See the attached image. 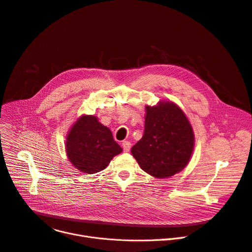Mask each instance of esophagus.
Masks as SVG:
<instances>
[{
	"mask_svg": "<svg viewBox=\"0 0 252 252\" xmlns=\"http://www.w3.org/2000/svg\"><path fill=\"white\" fill-rule=\"evenodd\" d=\"M122 145H123V149H124V151H125V152H128V151L130 150L131 144H130L129 142H127V141H124Z\"/></svg>",
	"mask_w": 252,
	"mask_h": 252,
	"instance_id": "esophagus-1",
	"label": "esophagus"
}]
</instances>
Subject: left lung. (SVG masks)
I'll return each mask as SVG.
<instances>
[{"mask_svg": "<svg viewBox=\"0 0 252 252\" xmlns=\"http://www.w3.org/2000/svg\"><path fill=\"white\" fill-rule=\"evenodd\" d=\"M143 138L131 148L141 168L157 178L174 175L190 159L194 137L182 110L172 102L147 106Z\"/></svg>", "mask_w": 252, "mask_h": 252, "instance_id": "1", "label": "left lung"}]
</instances>
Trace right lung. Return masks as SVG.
Wrapping results in <instances>:
<instances>
[{
	"instance_id": "add662e5",
	"label": "right lung",
	"mask_w": 252,
	"mask_h": 252,
	"mask_svg": "<svg viewBox=\"0 0 252 252\" xmlns=\"http://www.w3.org/2000/svg\"><path fill=\"white\" fill-rule=\"evenodd\" d=\"M66 155L82 172L97 173L105 169L110 160L123 149L110 129L93 115H84L73 126L65 142Z\"/></svg>"
}]
</instances>
